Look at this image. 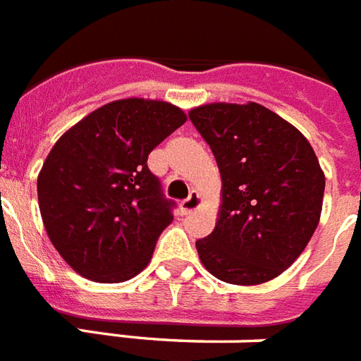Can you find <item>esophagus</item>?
I'll list each match as a JSON object with an SVG mask.
<instances>
[{"mask_svg": "<svg viewBox=\"0 0 361 361\" xmlns=\"http://www.w3.org/2000/svg\"><path fill=\"white\" fill-rule=\"evenodd\" d=\"M199 207H201V195H199L195 190H192L188 197L180 203V210H183L184 214H190L192 210L199 209Z\"/></svg>", "mask_w": 361, "mask_h": 361, "instance_id": "esophagus-1", "label": "esophagus"}]
</instances>
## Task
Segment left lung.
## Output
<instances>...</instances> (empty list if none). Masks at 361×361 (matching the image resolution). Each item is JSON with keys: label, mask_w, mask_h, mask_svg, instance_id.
<instances>
[{"label": "left lung", "mask_w": 361, "mask_h": 361, "mask_svg": "<svg viewBox=\"0 0 361 361\" xmlns=\"http://www.w3.org/2000/svg\"><path fill=\"white\" fill-rule=\"evenodd\" d=\"M188 115L221 175L216 227L195 242L203 267L233 285L278 278L321 220L324 171L313 147L257 102L203 104Z\"/></svg>", "instance_id": "1"}]
</instances>
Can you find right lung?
<instances>
[{"instance_id": "right-lung-1", "label": "right lung", "mask_w": 361, "mask_h": 361, "mask_svg": "<svg viewBox=\"0 0 361 361\" xmlns=\"http://www.w3.org/2000/svg\"><path fill=\"white\" fill-rule=\"evenodd\" d=\"M186 123L164 100L104 104L56 141L37 178L44 229L80 276L121 283L151 262L158 236L173 221L147 158Z\"/></svg>"}]
</instances>
